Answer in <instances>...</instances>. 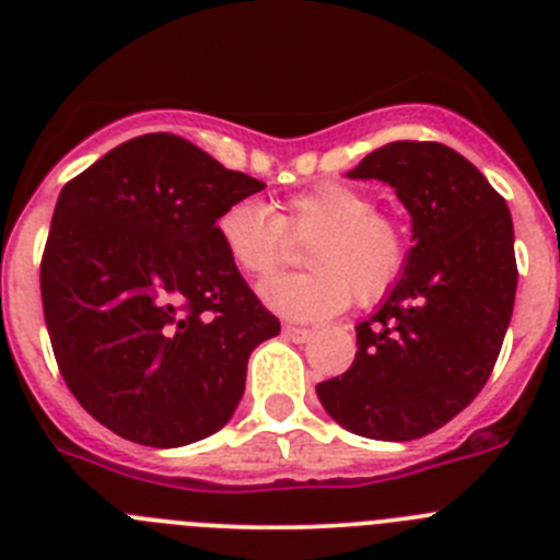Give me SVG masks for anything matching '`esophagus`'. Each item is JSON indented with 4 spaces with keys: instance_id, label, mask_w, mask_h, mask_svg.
Returning <instances> with one entry per match:
<instances>
[{
    "instance_id": "obj_1",
    "label": "esophagus",
    "mask_w": 560,
    "mask_h": 560,
    "mask_svg": "<svg viewBox=\"0 0 560 560\" xmlns=\"http://www.w3.org/2000/svg\"><path fill=\"white\" fill-rule=\"evenodd\" d=\"M283 334L289 336L291 341H300V345H303V341H308L311 336H314V334H311L308 328H296V325H285V328H283Z\"/></svg>"
}]
</instances>
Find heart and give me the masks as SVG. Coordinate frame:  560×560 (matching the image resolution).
Here are the masks:
<instances>
[{
    "label": "heart",
    "mask_w": 560,
    "mask_h": 560,
    "mask_svg": "<svg viewBox=\"0 0 560 560\" xmlns=\"http://www.w3.org/2000/svg\"><path fill=\"white\" fill-rule=\"evenodd\" d=\"M219 241L235 269L264 280L289 257V241L305 244L300 277H277L260 289L266 303L294 319H325L350 296L373 303L387 294L407 264V232L378 212L368 192L325 182L266 210L235 201L219 215Z\"/></svg>",
    "instance_id": "1"
}]
</instances>
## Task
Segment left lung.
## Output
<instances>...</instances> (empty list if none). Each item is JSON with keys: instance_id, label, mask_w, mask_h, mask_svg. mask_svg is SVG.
Wrapping results in <instances>:
<instances>
[{"instance_id": "left-lung-1", "label": "left lung", "mask_w": 560, "mask_h": 560, "mask_svg": "<svg viewBox=\"0 0 560 560\" xmlns=\"http://www.w3.org/2000/svg\"><path fill=\"white\" fill-rule=\"evenodd\" d=\"M348 176L393 187L415 246L381 308L355 325L350 370L316 395L348 432L418 440L463 412L497 364L518 280L511 210L440 142H389Z\"/></svg>"}]
</instances>
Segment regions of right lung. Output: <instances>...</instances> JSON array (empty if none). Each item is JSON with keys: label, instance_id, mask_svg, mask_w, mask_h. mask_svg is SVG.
<instances>
[{"label": "right lung", "instance_id": "1", "mask_svg": "<svg viewBox=\"0 0 560 560\" xmlns=\"http://www.w3.org/2000/svg\"><path fill=\"white\" fill-rule=\"evenodd\" d=\"M264 187L173 133L133 137L63 185L44 323L67 387L114 434L176 448L235 415L252 350L280 323L215 224Z\"/></svg>", "mask_w": 560, "mask_h": 560}]
</instances>
